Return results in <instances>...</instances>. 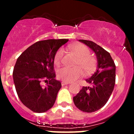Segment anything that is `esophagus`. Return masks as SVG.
<instances>
[{
  "instance_id": "obj_1",
  "label": "esophagus",
  "mask_w": 134,
  "mask_h": 134,
  "mask_svg": "<svg viewBox=\"0 0 134 134\" xmlns=\"http://www.w3.org/2000/svg\"><path fill=\"white\" fill-rule=\"evenodd\" d=\"M70 83H69V82H64V81H62V86H65V85H67V84H69Z\"/></svg>"
}]
</instances>
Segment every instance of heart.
Segmentation results:
<instances>
[{
  "mask_svg": "<svg viewBox=\"0 0 134 134\" xmlns=\"http://www.w3.org/2000/svg\"><path fill=\"white\" fill-rule=\"evenodd\" d=\"M69 48L78 58L76 64L78 66L75 67H62L58 71V76L59 79L67 82H73L82 77L83 75L82 68L86 74H90L96 69L97 65V59L94 56L90 55V48L85 44H75L69 47ZM63 54L64 51L62 48L58 50L54 57V63L55 65H60L63 60ZM80 66L82 67L81 68Z\"/></svg>",
  "mask_w": 134,
  "mask_h": 134,
  "instance_id": "b5f03b06",
  "label": "heart"
}]
</instances>
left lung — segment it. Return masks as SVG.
I'll return each instance as SVG.
<instances>
[{"mask_svg":"<svg viewBox=\"0 0 134 134\" xmlns=\"http://www.w3.org/2000/svg\"><path fill=\"white\" fill-rule=\"evenodd\" d=\"M93 50L97 56L98 66L91 78L86 81L91 87H83L73 97L75 106L87 113L102 108L109 100L115 83V65L110 54L94 42L80 40Z\"/></svg>","mask_w":134,"mask_h":134,"instance_id":"obj_1","label":"left lung"}]
</instances>
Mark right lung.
<instances>
[{"instance_id": "right-lung-1", "label": "right lung", "mask_w": 134, "mask_h": 134, "mask_svg": "<svg viewBox=\"0 0 134 134\" xmlns=\"http://www.w3.org/2000/svg\"><path fill=\"white\" fill-rule=\"evenodd\" d=\"M69 40L37 41L19 56L15 65L13 78L19 98L32 111L43 113L54 106L62 83L55 80L54 57L59 47ZM47 82L43 88L41 81Z\"/></svg>"}]
</instances>
